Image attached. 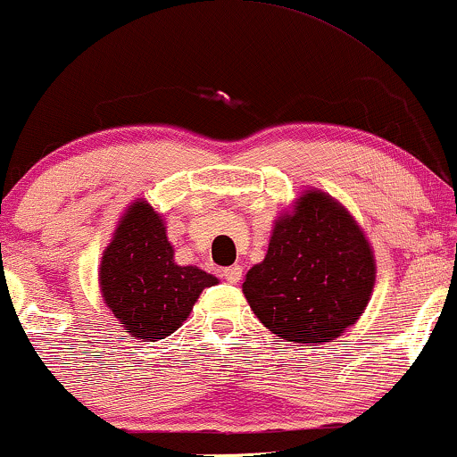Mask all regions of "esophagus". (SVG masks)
I'll use <instances>...</instances> for the list:
<instances>
[{
    "label": "esophagus",
    "instance_id": "1",
    "mask_svg": "<svg viewBox=\"0 0 457 457\" xmlns=\"http://www.w3.org/2000/svg\"><path fill=\"white\" fill-rule=\"evenodd\" d=\"M223 277H225V281H228V283L236 285V283L240 281V277H243V266H238V263H234V266L225 268Z\"/></svg>",
    "mask_w": 457,
    "mask_h": 457
}]
</instances>
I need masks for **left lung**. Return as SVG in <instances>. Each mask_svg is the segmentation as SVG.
<instances>
[{"label": "left lung", "instance_id": "obj_1", "mask_svg": "<svg viewBox=\"0 0 457 457\" xmlns=\"http://www.w3.org/2000/svg\"><path fill=\"white\" fill-rule=\"evenodd\" d=\"M377 281L372 245L337 197L306 189L274 219L263 262L243 294L263 328L302 347L332 343L353 326Z\"/></svg>", "mask_w": 457, "mask_h": 457}]
</instances>
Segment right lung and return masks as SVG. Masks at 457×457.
<instances>
[{
    "label": "right lung",
    "mask_w": 457,
    "mask_h": 457,
    "mask_svg": "<svg viewBox=\"0 0 457 457\" xmlns=\"http://www.w3.org/2000/svg\"><path fill=\"white\" fill-rule=\"evenodd\" d=\"M97 281L104 304L136 340L155 343L176 332L217 277L197 266H179L166 221L146 200L120 214L102 253Z\"/></svg>",
    "instance_id": "add662e5"
}]
</instances>
